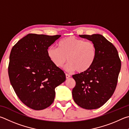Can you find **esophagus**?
<instances>
[{
    "label": "esophagus",
    "mask_w": 129,
    "mask_h": 129,
    "mask_svg": "<svg viewBox=\"0 0 129 129\" xmlns=\"http://www.w3.org/2000/svg\"><path fill=\"white\" fill-rule=\"evenodd\" d=\"M70 77V75H69V74H66V79H68Z\"/></svg>",
    "instance_id": "obj_1"
}]
</instances>
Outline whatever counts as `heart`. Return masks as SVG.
I'll use <instances>...</instances> for the list:
<instances>
[{"label": "heart", "mask_w": 129, "mask_h": 129, "mask_svg": "<svg viewBox=\"0 0 129 129\" xmlns=\"http://www.w3.org/2000/svg\"><path fill=\"white\" fill-rule=\"evenodd\" d=\"M47 54L50 60L58 68L62 67L67 60L69 63L64 67L66 71L76 70L81 73L92 67L96 59L97 51L92 42L70 36L60 41L58 47H49Z\"/></svg>", "instance_id": "heart-1"}]
</instances>
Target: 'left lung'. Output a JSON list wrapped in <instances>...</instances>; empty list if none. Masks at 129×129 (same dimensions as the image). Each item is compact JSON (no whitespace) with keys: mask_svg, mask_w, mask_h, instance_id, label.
<instances>
[{"mask_svg":"<svg viewBox=\"0 0 129 129\" xmlns=\"http://www.w3.org/2000/svg\"><path fill=\"white\" fill-rule=\"evenodd\" d=\"M96 47L97 55L88 70L73 75L76 82L72 91L76 104L85 109H96L111 98L117 86L121 63L116 47L103 35H79Z\"/></svg>","mask_w":129,"mask_h":129,"instance_id":"left-lung-1","label":"left lung"}]
</instances>
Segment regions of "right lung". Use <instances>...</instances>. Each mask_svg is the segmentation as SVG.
Masks as SVG:
<instances>
[{"label": "right lung", "instance_id": "add662e5", "mask_svg": "<svg viewBox=\"0 0 129 129\" xmlns=\"http://www.w3.org/2000/svg\"><path fill=\"white\" fill-rule=\"evenodd\" d=\"M29 34L11 50L8 75L13 89L22 103L40 110L53 103L55 88L66 80L62 70L47 56L49 47L60 37Z\"/></svg>", "mask_w": 129, "mask_h": 129}]
</instances>
